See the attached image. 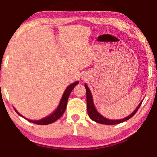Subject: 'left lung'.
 Masks as SVG:
<instances>
[{
    "mask_svg": "<svg viewBox=\"0 0 157 157\" xmlns=\"http://www.w3.org/2000/svg\"><path fill=\"white\" fill-rule=\"evenodd\" d=\"M85 89H86V98H87V110H88V114L90 117V118L91 120H93L95 122L100 123V124H120L121 122H124V121L130 120V118L132 117V116H134L135 114L138 112V109L140 108V105L142 104V101L140 103V104L138 105V107L136 109V110L134 111L131 114L129 115L128 117H127L122 119V120H108V119L105 118L104 117H103L101 114H100L98 112V111L96 109L94 106V104H93V97H92V94H91L90 89L88 88V85L86 84H85Z\"/></svg>",
    "mask_w": 157,
    "mask_h": 157,
    "instance_id": "left-lung-1",
    "label": "left lung"
}]
</instances>
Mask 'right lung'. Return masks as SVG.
Listing matches in <instances>:
<instances>
[{"label":"right lung","mask_w":157,"mask_h":157,"mask_svg":"<svg viewBox=\"0 0 157 157\" xmlns=\"http://www.w3.org/2000/svg\"><path fill=\"white\" fill-rule=\"evenodd\" d=\"M78 82H75L72 84H71L70 85H69L67 87L66 90H65L64 94H63L62 98L61 99V101L60 104H59L58 108L56 109L55 112H53L52 114L49 115V116L46 117L42 119V120H29L28 119H27L29 122H31L33 123H35V124H41V125H45V124H49L51 123L54 122L55 121H56L57 120H59V118L62 116V114H64V112H65V109H66V107H67V101H68V98L69 96V94H70L72 90H73V88H75L76 85L78 84ZM16 112L18 114L21 115L19 114V112H17V110L15 109ZM22 117V116H21Z\"/></svg>","instance_id":"1"}]
</instances>
